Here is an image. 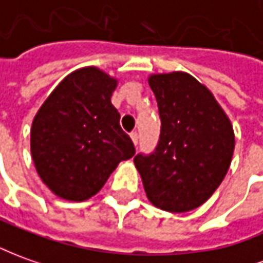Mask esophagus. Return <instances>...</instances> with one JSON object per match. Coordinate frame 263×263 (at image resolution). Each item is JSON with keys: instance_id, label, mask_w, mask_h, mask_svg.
Instances as JSON below:
<instances>
[{"instance_id": "1", "label": "esophagus", "mask_w": 263, "mask_h": 263, "mask_svg": "<svg viewBox=\"0 0 263 263\" xmlns=\"http://www.w3.org/2000/svg\"><path fill=\"white\" fill-rule=\"evenodd\" d=\"M130 137H132V140L135 143V146H137V143H139V135H137V132H133V133L130 135Z\"/></svg>"}]
</instances>
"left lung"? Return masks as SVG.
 Wrapping results in <instances>:
<instances>
[{
    "label": "left lung",
    "mask_w": 263,
    "mask_h": 263,
    "mask_svg": "<svg viewBox=\"0 0 263 263\" xmlns=\"http://www.w3.org/2000/svg\"><path fill=\"white\" fill-rule=\"evenodd\" d=\"M162 120L153 153L135 157L146 196L172 213L193 211L215 193L229 170L233 127L211 90L183 71L152 74Z\"/></svg>",
    "instance_id": "1"
}]
</instances>
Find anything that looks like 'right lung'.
<instances>
[{
    "instance_id": "1",
    "label": "right lung",
    "mask_w": 263,
    "mask_h": 263,
    "mask_svg": "<svg viewBox=\"0 0 263 263\" xmlns=\"http://www.w3.org/2000/svg\"><path fill=\"white\" fill-rule=\"evenodd\" d=\"M116 87L117 80L97 67L76 70L52 90L32 120V162L45 186L61 199H90L119 163L135 156L111 104Z\"/></svg>"
}]
</instances>
